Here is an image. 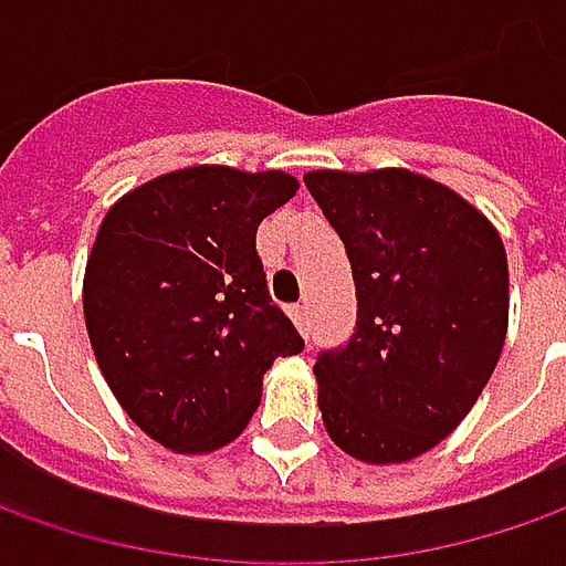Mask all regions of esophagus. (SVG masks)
Segmentation results:
<instances>
[{
    "instance_id": "obj_1",
    "label": "esophagus",
    "mask_w": 566,
    "mask_h": 566,
    "mask_svg": "<svg viewBox=\"0 0 566 566\" xmlns=\"http://www.w3.org/2000/svg\"><path fill=\"white\" fill-rule=\"evenodd\" d=\"M290 315H293L295 327L305 334V331H308V312H305V305H293V308H290Z\"/></svg>"
}]
</instances>
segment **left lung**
<instances>
[{
  "label": "left lung",
  "mask_w": 566,
  "mask_h": 566,
  "mask_svg": "<svg viewBox=\"0 0 566 566\" xmlns=\"http://www.w3.org/2000/svg\"><path fill=\"white\" fill-rule=\"evenodd\" d=\"M346 245L356 331L321 349L327 434L365 463L444 441L489 384L507 334V254L457 191L409 169L305 176Z\"/></svg>",
  "instance_id": "left-lung-1"
}]
</instances>
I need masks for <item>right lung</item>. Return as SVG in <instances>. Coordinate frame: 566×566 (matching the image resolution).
I'll return each mask as SVG.
<instances>
[{
  "mask_svg": "<svg viewBox=\"0 0 566 566\" xmlns=\"http://www.w3.org/2000/svg\"><path fill=\"white\" fill-rule=\"evenodd\" d=\"M295 188L276 169L191 166L103 217L84 273L87 337L122 409L169 450L229 444L273 359L305 349L254 249L258 223Z\"/></svg>",
  "mask_w": 566,
  "mask_h": 566,
  "instance_id": "1",
  "label": "right lung"
}]
</instances>
